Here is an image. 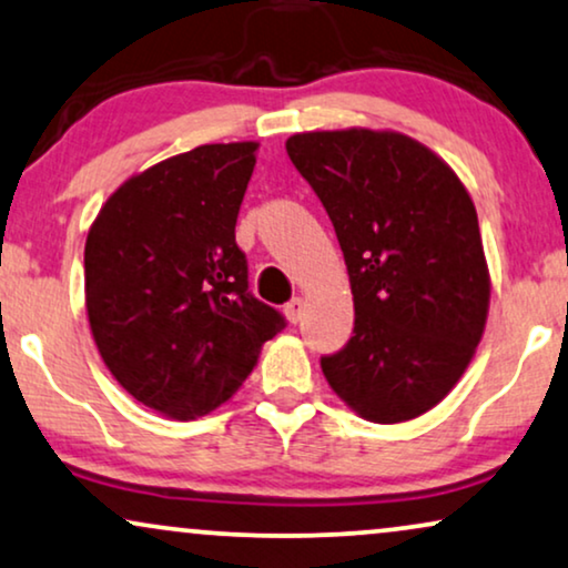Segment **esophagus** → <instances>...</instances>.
<instances>
[{"instance_id": "34e87169", "label": "esophagus", "mask_w": 568, "mask_h": 568, "mask_svg": "<svg viewBox=\"0 0 568 568\" xmlns=\"http://www.w3.org/2000/svg\"><path fill=\"white\" fill-rule=\"evenodd\" d=\"M284 313H286V321H290V323H300L302 315H305V300H302V297L290 300V302H286Z\"/></svg>"}]
</instances>
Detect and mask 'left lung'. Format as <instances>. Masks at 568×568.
Returning <instances> with one entry per match:
<instances>
[{"mask_svg":"<svg viewBox=\"0 0 568 568\" xmlns=\"http://www.w3.org/2000/svg\"><path fill=\"white\" fill-rule=\"evenodd\" d=\"M286 153L334 224L355 297L349 342L321 357L328 386L373 423L419 417L467 371L488 318L473 197L402 132H302Z\"/></svg>","mask_w":568,"mask_h":568,"instance_id":"obj_1","label":"left lung"}]
</instances>
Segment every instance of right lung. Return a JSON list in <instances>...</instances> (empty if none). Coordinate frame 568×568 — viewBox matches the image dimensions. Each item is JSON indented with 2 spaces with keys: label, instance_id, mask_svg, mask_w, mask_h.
<instances>
[{
  "label": "right lung",
  "instance_id": "add662e5",
  "mask_svg": "<svg viewBox=\"0 0 568 568\" xmlns=\"http://www.w3.org/2000/svg\"><path fill=\"white\" fill-rule=\"evenodd\" d=\"M257 143H213L130 176L85 240V307L124 392L195 419L242 386L284 315L247 290L234 240Z\"/></svg>",
  "mask_w": 568,
  "mask_h": 568
}]
</instances>
